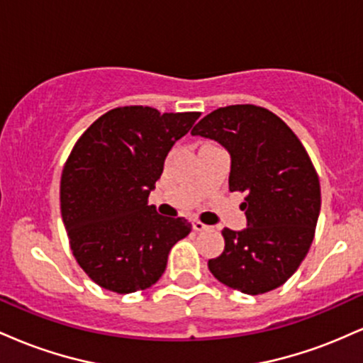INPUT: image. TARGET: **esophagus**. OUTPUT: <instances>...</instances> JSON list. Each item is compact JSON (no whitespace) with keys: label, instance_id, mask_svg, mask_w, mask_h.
I'll use <instances>...</instances> for the list:
<instances>
[{"label":"esophagus","instance_id":"1","mask_svg":"<svg viewBox=\"0 0 363 363\" xmlns=\"http://www.w3.org/2000/svg\"><path fill=\"white\" fill-rule=\"evenodd\" d=\"M193 228H194L196 232H203V230H208V228H210V227H208V225H205L203 222H198V220H194Z\"/></svg>","mask_w":363,"mask_h":363}]
</instances>
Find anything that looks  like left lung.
Instances as JSON below:
<instances>
[{
    "label": "left lung",
    "mask_w": 363,
    "mask_h": 363,
    "mask_svg": "<svg viewBox=\"0 0 363 363\" xmlns=\"http://www.w3.org/2000/svg\"><path fill=\"white\" fill-rule=\"evenodd\" d=\"M215 140L230 155V191L245 196L247 227L223 228L225 249L208 268L223 285L247 295L278 289L309 252L320 210V187L306 148L264 107L227 106L191 131Z\"/></svg>",
    "instance_id": "8db88e82"
}]
</instances>
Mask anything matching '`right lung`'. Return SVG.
Returning a JSON list of instances; mask_svg holds the SVG:
<instances>
[{
    "mask_svg": "<svg viewBox=\"0 0 363 363\" xmlns=\"http://www.w3.org/2000/svg\"><path fill=\"white\" fill-rule=\"evenodd\" d=\"M199 112L143 106L112 109L77 141L61 176V216L73 256L102 289L145 290L158 281L172 245L191 232L186 218L148 206L177 140Z\"/></svg>",
    "mask_w": 363,
    "mask_h": 363,
    "instance_id": "1",
    "label": "right lung"
}]
</instances>
